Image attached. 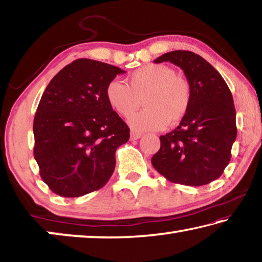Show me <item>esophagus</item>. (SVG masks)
<instances>
[{"label": "esophagus", "instance_id": "34e87169", "mask_svg": "<svg viewBox=\"0 0 262 262\" xmlns=\"http://www.w3.org/2000/svg\"><path fill=\"white\" fill-rule=\"evenodd\" d=\"M140 137H142V133L135 132V130H132L130 132V139L132 140H139Z\"/></svg>", "mask_w": 262, "mask_h": 262}]
</instances>
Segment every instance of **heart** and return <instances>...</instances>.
<instances>
[{
    "instance_id": "obj_1",
    "label": "heart",
    "mask_w": 262,
    "mask_h": 262,
    "mask_svg": "<svg viewBox=\"0 0 262 262\" xmlns=\"http://www.w3.org/2000/svg\"><path fill=\"white\" fill-rule=\"evenodd\" d=\"M118 79L105 89L108 105L118 114L128 117L141 105L145 107L128 119L136 130H156L183 120L190 106V88L186 79L164 64H147L135 70L127 79Z\"/></svg>"
}]
</instances>
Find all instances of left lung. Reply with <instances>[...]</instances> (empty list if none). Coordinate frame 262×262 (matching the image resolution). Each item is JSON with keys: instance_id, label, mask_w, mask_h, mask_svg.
Returning <instances> with one entry per match:
<instances>
[{"instance_id": "obj_1", "label": "left lung", "mask_w": 262, "mask_h": 262, "mask_svg": "<svg viewBox=\"0 0 262 262\" xmlns=\"http://www.w3.org/2000/svg\"><path fill=\"white\" fill-rule=\"evenodd\" d=\"M167 61L184 70L192 98L179 126L159 137L161 149L151 164L172 183L207 185L223 173L237 137L231 91L209 62L193 52H168L154 62Z\"/></svg>"}]
</instances>
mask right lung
<instances>
[{"instance_id":"obj_1","label":"right lung","mask_w":262,"mask_h":262,"mask_svg":"<svg viewBox=\"0 0 262 262\" xmlns=\"http://www.w3.org/2000/svg\"><path fill=\"white\" fill-rule=\"evenodd\" d=\"M123 73L78 59L45 89L34 115L33 155L41 179L60 196L94 192L112 176L115 151L129 140V128L108 105L105 89Z\"/></svg>"}]
</instances>
